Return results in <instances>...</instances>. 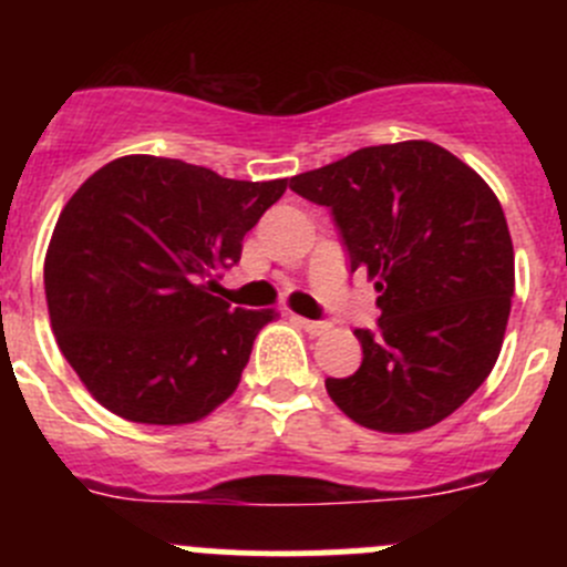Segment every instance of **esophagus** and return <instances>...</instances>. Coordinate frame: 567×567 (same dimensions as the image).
Instances as JSON below:
<instances>
[{
    "label": "esophagus",
    "mask_w": 567,
    "mask_h": 567,
    "mask_svg": "<svg viewBox=\"0 0 567 567\" xmlns=\"http://www.w3.org/2000/svg\"><path fill=\"white\" fill-rule=\"evenodd\" d=\"M293 320L301 326V329H307V331H310V334H316V337L318 334H326V331L331 329V326L326 323V320H310V318H301V316H293Z\"/></svg>",
    "instance_id": "esophagus-1"
}]
</instances>
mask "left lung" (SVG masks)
Returning a JSON list of instances; mask_svg holds the SVG:
<instances>
[{"mask_svg":"<svg viewBox=\"0 0 567 567\" xmlns=\"http://www.w3.org/2000/svg\"><path fill=\"white\" fill-rule=\"evenodd\" d=\"M331 208L351 271L375 282L379 329H357L362 364L326 379L337 409L379 433L447 420L499 359L516 290L505 210L468 164L425 140L362 147L290 177Z\"/></svg>","mask_w":567,"mask_h":567,"instance_id":"obj_1","label":"left lung"}]
</instances>
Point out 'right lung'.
Instances as JSON below:
<instances>
[{
  "mask_svg": "<svg viewBox=\"0 0 567 567\" xmlns=\"http://www.w3.org/2000/svg\"><path fill=\"white\" fill-rule=\"evenodd\" d=\"M285 188L156 156L114 158L76 188L45 249V305L62 357L104 409L188 425L238 390L277 312L233 310L216 277Z\"/></svg>",
  "mask_w": 567,
  "mask_h": 567,
  "instance_id": "add662e5",
  "label": "right lung"
}]
</instances>
